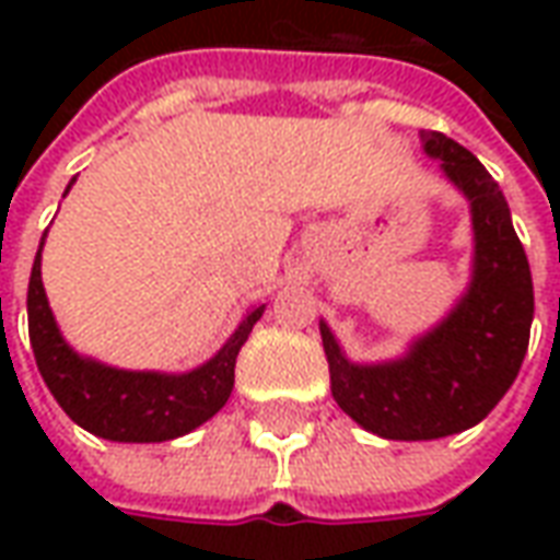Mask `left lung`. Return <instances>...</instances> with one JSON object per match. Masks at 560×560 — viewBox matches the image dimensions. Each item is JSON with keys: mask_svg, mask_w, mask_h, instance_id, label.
<instances>
[{"mask_svg": "<svg viewBox=\"0 0 560 560\" xmlns=\"http://www.w3.org/2000/svg\"><path fill=\"white\" fill-rule=\"evenodd\" d=\"M422 149L470 203L468 288L396 360L353 363L320 320L332 399L365 432L389 441H434L486 420L516 381L534 320L528 257L492 173L441 131L422 135Z\"/></svg>", "mask_w": 560, "mask_h": 560, "instance_id": "left-lung-1", "label": "left lung"}]
</instances>
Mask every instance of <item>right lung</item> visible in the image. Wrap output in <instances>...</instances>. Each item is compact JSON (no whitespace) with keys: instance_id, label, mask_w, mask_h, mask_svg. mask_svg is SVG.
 <instances>
[{"instance_id":"1","label":"right lung","mask_w":560,"mask_h":560,"mask_svg":"<svg viewBox=\"0 0 560 560\" xmlns=\"http://www.w3.org/2000/svg\"><path fill=\"white\" fill-rule=\"evenodd\" d=\"M74 179L68 183V188ZM66 188V195H68ZM32 264L26 312L30 341L44 384L80 429L119 444H159L195 432L224 408L233 389L236 353L267 305H252L215 357L191 372H131L78 353L59 332L42 281V248Z\"/></svg>"}]
</instances>
